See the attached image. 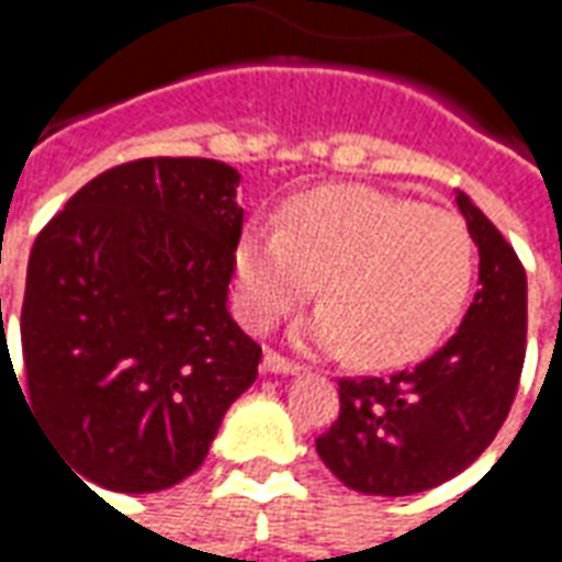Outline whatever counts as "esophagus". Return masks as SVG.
Masks as SVG:
<instances>
[{
  "label": "esophagus",
  "instance_id": "esophagus-1",
  "mask_svg": "<svg viewBox=\"0 0 562 562\" xmlns=\"http://www.w3.org/2000/svg\"><path fill=\"white\" fill-rule=\"evenodd\" d=\"M261 373H270V376H294V373H301V364L285 361L277 352H268L265 361H261Z\"/></svg>",
  "mask_w": 562,
  "mask_h": 562
}]
</instances>
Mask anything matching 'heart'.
<instances>
[{"instance_id": "1", "label": "heart", "mask_w": 562, "mask_h": 562, "mask_svg": "<svg viewBox=\"0 0 562 562\" xmlns=\"http://www.w3.org/2000/svg\"><path fill=\"white\" fill-rule=\"evenodd\" d=\"M475 244L448 210L364 186L297 195L280 232L249 228L234 246V294L249 328L265 330L304 304L318 306L297 342L352 352L367 367L418 361L467 304Z\"/></svg>"}]
</instances>
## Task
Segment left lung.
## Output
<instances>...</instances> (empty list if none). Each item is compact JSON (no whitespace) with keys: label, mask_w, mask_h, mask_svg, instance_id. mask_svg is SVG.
Masks as SVG:
<instances>
[{"label":"left lung","mask_w":562,"mask_h":562,"mask_svg":"<svg viewBox=\"0 0 562 562\" xmlns=\"http://www.w3.org/2000/svg\"><path fill=\"white\" fill-rule=\"evenodd\" d=\"M479 246V292L458 334L391 379H342L340 418L316 439L346 487L413 496L454 479L491 446L518 391L527 349V273L470 195L454 192Z\"/></svg>","instance_id":"left-lung-1"}]
</instances>
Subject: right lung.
<instances>
[{"instance_id": "obj_1", "label": "right lung", "mask_w": 562, "mask_h": 562, "mask_svg": "<svg viewBox=\"0 0 562 562\" xmlns=\"http://www.w3.org/2000/svg\"><path fill=\"white\" fill-rule=\"evenodd\" d=\"M237 186L225 161H126L35 237L23 401L87 487L156 494L189 479L256 382L261 349L228 310Z\"/></svg>"}]
</instances>
